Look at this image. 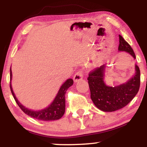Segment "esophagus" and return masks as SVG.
I'll use <instances>...</instances> for the list:
<instances>
[{
  "instance_id": "obj_1",
  "label": "esophagus",
  "mask_w": 147,
  "mask_h": 147,
  "mask_svg": "<svg viewBox=\"0 0 147 147\" xmlns=\"http://www.w3.org/2000/svg\"><path fill=\"white\" fill-rule=\"evenodd\" d=\"M83 76H84V73L82 70H78L74 75L73 79H74V82H77L79 81L82 80L83 79Z\"/></svg>"
}]
</instances>
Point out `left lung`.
Instances as JSON below:
<instances>
[{
    "label": "left lung",
    "mask_w": 147,
    "mask_h": 147,
    "mask_svg": "<svg viewBox=\"0 0 147 147\" xmlns=\"http://www.w3.org/2000/svg\"><path fill=\"white\" fill-rule=\"evenodd\" d=\"M119 51L126 52L136 59L132 48L119 35ZM106 65H102L90 72L88 77L90 98L96 107L104 112H113L127 105L137 95L140 86V71L136 65V73L126 83L117 86H109L104 81Z\"/></svg>",
    "instance_id": "obj_1"
}]
</instances>
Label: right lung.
<instances>
[{
  "mask_svg": "<svg viewBox=\"0 0 147 147\" xmlns=\"http://www.w3.org/2000/svg\"><path fill=\"white\" fill-rule=\"evenodd\" d=\"M11 70H10V89H11V94L16 101V104L21 108V109L25 114L30 116L31 117L35 118V119H38V120L42 121H53L57 120V119H60L62 116L65 113V95L67 90L69 87H70L73 84V80L72 79H68L64 82L63 85L60 88L58 93L54 99L53 102L50 104L48 107L45 108L41 111H32L30 109H27L25 106L18 101L17 98L15 96L14 92H13L12 87L11 85Z\"/></svg>",
  "mask_w": 147,
  "mask_h": 147,
  "instance_id": "right-lung-1",
  "label": "right lung"
}]
</instances>
